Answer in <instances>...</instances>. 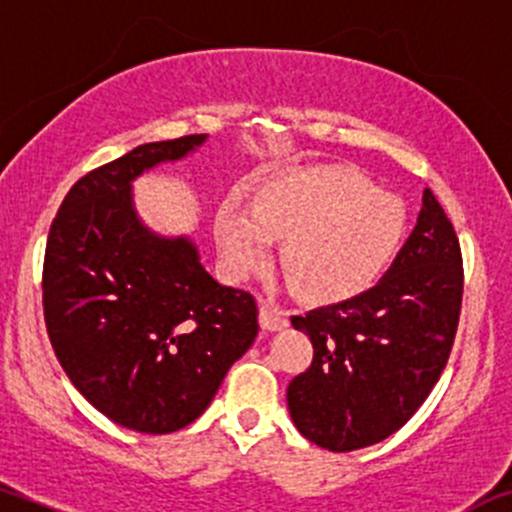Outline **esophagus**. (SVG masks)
Masks as SVG:
<instances>
[{
	"label": "esophagus",
	"instance_id": "34e87169",
	"mask_svg": "<svg viewBox=\"0 0 512 512\" xmlns=\"http://www.w3.org/2000/svg\"><path fill=\"white\" fill-rule=\"evenodd\" d=\"M260 325L265 330H282L289 325V316H286V311H282L277 303L262 301L260 303Z\"/></svg>",
	"mask_w": 512,
	"mask_h": 512
}]
</instances>
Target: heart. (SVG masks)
<instances>
[{"label": "heart", "instance_id": "1", "mask_svg": "<svg viewBox=\"0 0 512 512\" xmlns=\"http://www.w3.org/2000/svg\"><path fill=\"white\" fill-rule=\"evenodd\" d=\"M406 209L364 174L323 167L277 177L252 206L228 196L216 211V240L233 277L260 272L282 240L279 265L301 294L340 299L367 286L401 245Z\"/></svg>", "mask_w": 512, "mask_h": 512}]
</instances>
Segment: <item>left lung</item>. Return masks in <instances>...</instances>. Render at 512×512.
Returning a JSON list of instances; mask_svg holds the SVG:
<instances>
[{
  "mask_svg": "<svg viewBox=\"0 0 512 512\" xmlns=\"http://www.w3.org/2000/svg\"><path fill=\"white\" fill-rule=\"evenodd\" d=\"M462 247L430 189L389 272L352 299L291 316L313 342L286 403L306 440L352 452L411 420L440 379L462 311Z\"/></svg>",
  "mask_w": 512,
  "mask_h": 512,
  "instance_id": "obj_1",
  "label": "left lung"
}]
</instances>
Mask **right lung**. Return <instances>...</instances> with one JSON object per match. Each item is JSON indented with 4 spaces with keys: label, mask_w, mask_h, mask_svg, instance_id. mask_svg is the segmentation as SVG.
Wrapping results in <instances>:
<instances>
[{
    "label": "right lung",
    "mask_w": 512,
    "mask_h": 512,
    "mask_svg": "<svg viewBox=\"0 0 512 512\" xmlns=\"http://www.w3.org/2000/svg\"><path fill=\"white\" fill-rule=\"evenodd\" d=\"M206 136L138 145L72 184L48 233L43 316L75 389L128 430L165 435L209 408L257 338L255 296L218 284L189 238L138 221L131 182Z\"/></svg>",
    "instance_id": "1"
}]
</instances>
